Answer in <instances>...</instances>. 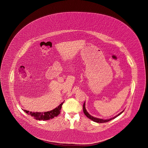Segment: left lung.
<instances>
[{"mask_svg": "<svg viewBox=\"0 0 148 148\" xmlns=\"http://www.w3.org/2000/svg\"><path fill=\"white\" fill-rule=\"evenodd\" d=\"M83 111H84V114H85V116H86L88 118H89V119H90L91 120L93 121L94 122H97V123H105V122H108V121H110L111 120H112L113 119H114V118H116L117 117H118V116H119L120 114H121L123 112L124 110H123V111H122L121 112L118 113L117 115L115 116L114 117H113L112 118L106 119H103L96 118V117H94L92 116L91 115H90V114H89V113L88 112V111H86V108H85V101L84 103V105H83Z\"/></svg>", "mask_w": 148, "mask_h": 148, "instance_id": "1", "label": "left lung"}]
</instances>
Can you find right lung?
<instances>
[{"instance_id":"1","label":"right lung","mask_w":148,"mask_h":148,"mask_svg":"<svg viewBox=\"0 0 148 148\" xmlns=\"http://www.w3.org/2000/svg\"><path fill=\"white\" fill-rule=\"evenodd\" d=\"M64 102L60 104L58 106L56 107V108L53 109V110H51L50 111H47L45 112H29V111L24 110V111L28 114L33 117L37 120L40 121H47L50 119H52L54 118L55 117H57L59 115L60 112V110L62 108V106Z\"/></svg>"}]
</instances>
